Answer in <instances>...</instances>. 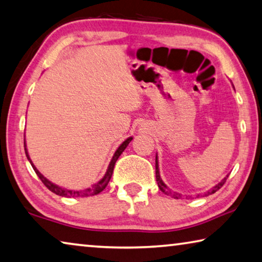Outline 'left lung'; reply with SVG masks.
I'll use <instances>...</instances> for the list:
<instances>
[{
	"instance_id": "obj_1",
	"label": "left lung",
	"mask_w": 262,
	"mask_h": 262,
	"mask_svg": "<svg viewBox=\"0 0 262 262\" xmlns=\"http://www.w3.org/2000/svg\"><path fill=\"white\" fill-rule=\"evenodd\" d=\"M156 178H157V181H158V186H159L160 190H161L162 192H165V194H167V195H170V196H173L174 199H180V197H181V195L178 194V192H175V191H171L170 189H168V188H167L166 184H165L164 182H162V180L160 179L159 166H158V157H156ZM228 178H229V175H228V177H226V178L223 179L220 183L216 184V186L213 187L211 190L208 191V194H205V195H211V194H213V192H216L217 190H220L221 188L223 187V184H224V183L226 182V179H228Z\"/></svg>"
}]
</instances>
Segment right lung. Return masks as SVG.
Here are the masks:
<instances>
[{
	"label": "right lung",
	"instance_id": "add662e5",
	"mask_svg": "<svg viewBox=\"0 0 262 262\" xmlns=\"http://www.w3.org/2000/svg\"><path fill=\"white\" fill-rule=\"evenodd\" d=\"M132 140V137H130V138H127L125 141H123V144L121 145L117 148V151L115 152L113 159H111L110 164H109V167H108V170H106V173L104 177H103V179L101 180V181H98L96 184H94V186L92 188H88V189H84L83 191H76V190H68V189H65V188H61V187H58L57 184H54L52 182H50L49 180H47L46 178L42 177V175L38 171V169L34 167V165L32 164L31 159H30L29 154H28V151H27V145H25V139H24V149H25V154H27V158L28 160L30 161V164H31L32 168L34 169V171H36V174L38 175V178H39L41 180V182L45 184V187L47 188V189H50L52 192H54V194H57L59 196H62V197H78V196H91V195H96V194H100V192L105 189L106 184L109 183L110 179H111V175H113V171H114V167H115V164L116 161H117V159L119 158V156L123 153L124 149L126 148V146L128 144H130V141Z\"/></svg>",
	"mask_w": 262,
	"mask_h": 262
}]
</instances>
